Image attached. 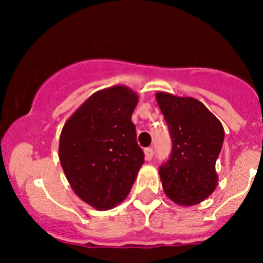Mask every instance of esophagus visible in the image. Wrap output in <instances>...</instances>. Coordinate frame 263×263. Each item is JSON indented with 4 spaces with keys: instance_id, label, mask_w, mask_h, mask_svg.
I'll return each mask as SVG.
<instances>
[{
    "instance_id": "34e87169",
    "label": "esophagus",
    "mask_w": 263,
    "mask_h": 263,
    "mask_svg": "<svg viewBox=\"0 0 263 263\" xmlns=\"http://www.w3.org/2000/svg\"><path fill=\"white\" fill-rule=\"evenodd\" d=\"M144 153H145V159H146V160H151V159H153V155H154L153 148L146 147V148H145Z\"/></svg>"
}]
</instances>
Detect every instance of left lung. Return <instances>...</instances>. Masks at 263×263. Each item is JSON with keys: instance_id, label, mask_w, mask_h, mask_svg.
<instances>
[{"instance_id": "left-lung-1", "label": "left lung", "mask_w": 263, "mask_h": 263, "mask_svg": "<svg viewBox=\"0 0 263 263\" xmlns=\"http://www.w3.org/2000/svg\"><path fill=\"white\" fill-rule=\"evenodd\" d=\"M156 100L173 146L159 168L164 192L178 205H197L217 185L215 163L224 142L222 124L195 98L158 92Z\"/></svg>"}]
</instances>
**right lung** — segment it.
I'll use <instances>...</instances> for the list:
<instances>
[{
	"label": "right lung",
	"mask_w": 263,
	"mask_h": 263,
	"mask_svg": "<svg viewBox=\"0 0 263 263\" xmlns=\"http://www.w3.org/2000/svg\"><path fill=\"white\" fill-rule=\"evenodd\" d=\"M139 97L123 85L99 90L67 119L60 161L73 192L97 210L121 203L145 163L131 117Z\"/></svg>",
	"instance_id": "right-lung-1"
}]
</instances>
